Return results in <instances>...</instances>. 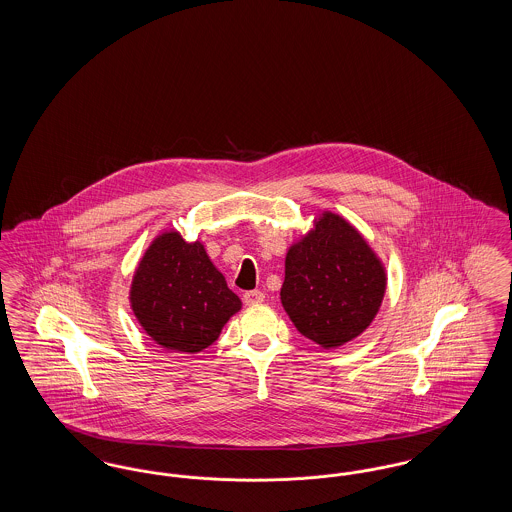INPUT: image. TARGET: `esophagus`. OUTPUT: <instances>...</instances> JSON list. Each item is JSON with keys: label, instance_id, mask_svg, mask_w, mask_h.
Here are the masks:
<instances>
[{"label": "esophagus", "instance_id": "obj_1", "mask_svg": "<svg viewBox=\"0 0 512 512\" xmlns=\"http://www.w3.org/2000/svg\"><path fill=\"white\" fill-rule=\"evenodd\" d=\"M263 301H265V293L259 292V290L244 293L245 305H257V303H263Z\"/></svg>", "mask_w": 512, "mask_h": 512}]
</instances>
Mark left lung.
<instances>
[{
    "mask_svg": "<svg viewBox=\"0 0 512 512\" xmlns=\"http://www.w3.org/2000/svg\"><path fill=\"white\" fill-rule=\"evenodd\" d=\"M388 270L365 236L338 213L318 211L286 253L282 307L324 349L361 336L378 315Z\"/></svg>",
    "mask_w": 512,
    "mask_h": 512,
    "instance_id": "left-lung-1",
    "label": "left lung"
}]
</instances>
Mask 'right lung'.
<instances>
[{
	"instance_id": "obj_1",
	"label": "right lung",
	"mask_w": 512,
	"mask_h": 512,
	"mask_svg": "<svg viewBox=\"0 0 512 512\" xmlns=\"http://www.w3.org/2000/svg\"><path fill=\"white\" fill-rule=\"evenodd\" d=\"M128 301L147 336L174 353L203 351L242 309L203 242H186L174 228L147 245Z\"/></svg>"
}]
</instances>
